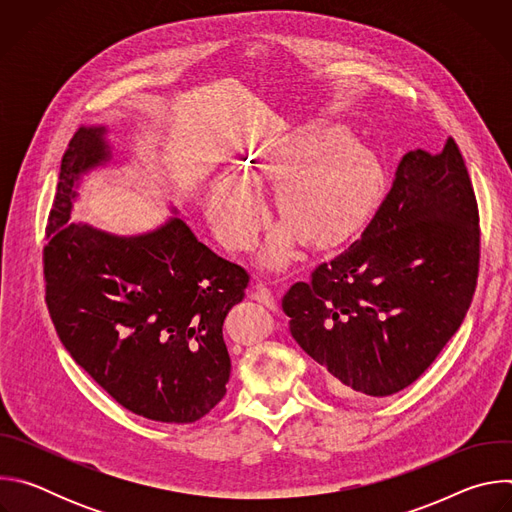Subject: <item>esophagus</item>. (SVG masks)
I'll list each match as a JSON object with an SVG mask.
<instances>
[{"mask_svg":"<svg viewBox=\"0 0 512 512\" xmlns=\"http://www.w3.org/2000/svg\"><path fill=\"white\" fill-rule=\"evenodd\" d=\"M249 296H251V300H255V302H259V304H263V306H267V308H271V310H275V306H277L275 291H273L271 287L263 285V283L255 285V287L251 289Z\"/></svg>","mask_w":512,"mask_h":512,"instance_id":"34e87169","label":"esophagus"}]
</instances>
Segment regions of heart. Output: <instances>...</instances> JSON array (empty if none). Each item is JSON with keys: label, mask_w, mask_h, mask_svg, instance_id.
I'll list each match as a JSON object with an SVG mask.
<instances>
[{"label": "heart", "mask_w": 512, "mask_h": 512, "mask_svg": "<svg viewBox=\"0 0 512 512\" xmlns=\"http://www.w3.org/2000/svg\"><path fill=\"white\" fill-rule=\"evenodd\" d=\"M342 131L289 139L263 150L253 164L251 182L223 176L208 200L210 225L225 245L247 251L267 223L261 184L277 188V212L287 225L273 231L263 261L283 267L302 235L312 245L342 239L367 216L383 190L377 156L358 143H344Z\"/></svg>", "instance_id": "obj_1"}]
</instances>
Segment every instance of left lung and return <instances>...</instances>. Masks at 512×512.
<instances>
[{
  "label": "left lung",
  "instance_id": "left-lung-1",
  "mask_svg": "<svg viewBox=\"0 0 512 512\" xmlns=\"http://www.w3.org/2000/svg\"><path fill=\"white\" fill-rule=\"evenodd\" d=\"M480 263L474 188L450 137L413 150L362 237L281 300L289 332L336 393H399L456 334Z\"/></svg>",
  "mask_w": 512,
  "mask_h": 512
}]
</instances>
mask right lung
Masks as SVG:
<instances>
[{"instance_id":"right-lung-1","label":"right lung","mask_w":512,"mask_h":512,"mask_svg":"<svg viewBox=\"0 0 512 512\" xmlns=\"http://www.w3.org/2000/svg\"><path fill=\"white\" fill-rule=\"evenodd\" d=\"M105 133L81 127L62 156L42 253L46 306L64 348L121 407L194 423L227 393L223 324L249 273L178 216L137 237L68 223L81 176L111 160Z\"/></svg>"}]
</instances>
